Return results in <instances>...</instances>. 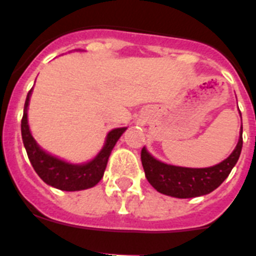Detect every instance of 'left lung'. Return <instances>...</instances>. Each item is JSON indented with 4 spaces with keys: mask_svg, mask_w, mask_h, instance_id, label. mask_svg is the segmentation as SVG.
<instances>
[{
    "mask_svg": "<svg viewBox=\"0 0 256 256\" xmlns=\"http://www.w3.org/2000/svg\"><path fill=\"white\" fill-rule=\"evenodd\" d=\"M242 150V126L234 150L227 159L209 168H183L156 160L146 148L141 151V162L148 183L160 194L178 198L208 195L218 188L236 165Z\"/></svg>",
    "mask_w": 256,
    "mask_h": 256,
    "instance_id": "left-lung-1",
    "label": "left lung"
}]
</instances>
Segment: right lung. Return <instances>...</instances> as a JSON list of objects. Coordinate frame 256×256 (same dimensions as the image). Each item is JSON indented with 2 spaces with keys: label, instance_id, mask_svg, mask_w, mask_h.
<instances>
[{
  "label": "right lung",
  "instance_id": "add662e5",
  "mask_svg": "<svg viewBox=\"0 0 256 256\" xmlns=\"http://www.w3.org/2000/svg\"><path fill=\"white\" fill-rule=\"evenodd\" d=\"M30 94L32 90L28 92L24 105V114L22 119V138L36 173L44 183L62 191H80L96 186L102 178L112 150L126 128H115L110 130L102 150L97 154L94 160L86 164H70L42 150L30 134L28 115H26Z\"/></svg>",
  "mask_w": 256,
  "mask_h": 256
}]
</instances>
